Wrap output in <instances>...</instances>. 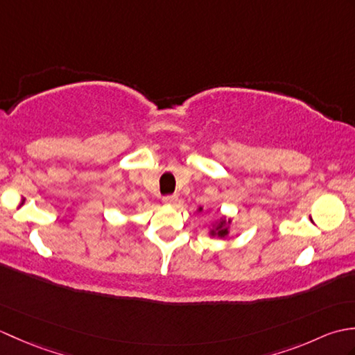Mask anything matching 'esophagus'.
<instances>
[{"label":"esophagus","instance_id":"1","mask_svg":"<svg viewBox=\"0 0 355 355\" xmlns=\"http://www.w3.org/2000/svg\"><path fill=\"white\" fill-rule=\"evenodd\" d=\"M177 201H178L177 195H166V197L163 198V202H164V205H168V206H173Z\"/></svg>","mask_w":355,"mask_h":355}]
</instances>
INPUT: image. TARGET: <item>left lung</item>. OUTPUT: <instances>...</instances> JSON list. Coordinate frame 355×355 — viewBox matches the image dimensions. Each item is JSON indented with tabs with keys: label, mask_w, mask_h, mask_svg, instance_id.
Segmentation results:
<instances>
[{
	"label": "left lung",
	"mask_w": 355,
	"mask_h": 355,
	"mask_svg": "<svg viewBox=\"0 0 355 355\" xmlns=\"http://www.w3.org/2000/svg\"><path fill=\"white\" fill-rule=\"evenodd\" d=\"M198 212H202V207L198 209ZM230 225H232V218H227L225 215H220L216 218V220H214L212 223H210V227L207 230L209 236H218V238H225L229 236L230 233Z\"/></svg>",
	"instance_id": "8db88e82"
}]
</instances>
